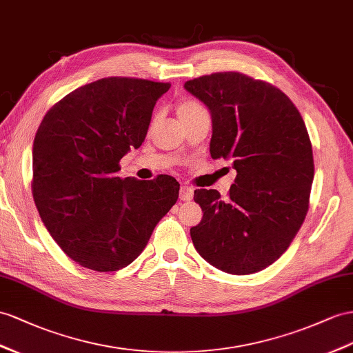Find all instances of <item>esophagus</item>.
<instances>
[{
  "instance_id": "34e87169",
  "label": "esophagus",
  "mask_w": 353,
  "mask_h": 353,
  "mask_svg": "<svg viewBox=\"0 0 353 353\" xmlns=\"http://www.w3.org/2000/svg\"><path fill=\"white\" fill-rule=\"evenodd\" d=\"M179 196H180V200H182V201L192 200L194 189L191 186H182V188H180V195Z\"/></svg>"
}]
</instances>
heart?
<instances>
[{
  "label": "heart",
  "mask_w": 353,
  "mask_h": 353,
  "mask_svg": "<svg viewBox=\"0 0 353 353\" xmlns=\"http://www.w3.org/2000/svg\"><path fill=\"white\" fill-rule=\"evenodd\" d=\"M176 112H177V116H179L180 122H182V121H186L188 117H191V116H194L196 113L207 112V110H205V107L200 101H196V99L185 98V99H182V101L177 104Z\"/></svg>",
  "instance_id": "heart-1"
}]
</instances>
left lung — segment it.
Segmentation results:
<instances>
[{"mask_svg":"<svg viewBox=\"0 0 353 353\" xmlns=\"http://www.w3.org/2000/svg\"><path fill=\"white\" fill-rule=\"evenodd\" d=\"M185 89L212 113V158L237 170L227 198L195 189L204 214L191 228L194 246L225 273H256L285 254L309 210L314 164L305 123L279 88L239 71L188 80Z\"/></svg>","mask_w":353,"mask_h":353,"instance_id":"obj_1","label":"left lung"}]
</instances>
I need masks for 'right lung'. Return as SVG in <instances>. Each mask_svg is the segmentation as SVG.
Returning <instances> with one entry per match:
<instances>
[{
    "mask_svg": "<svg viewBox=\"0 0 353 353\" xmlns=\"http://www.w3.org/2000/svg\"><path fill=\"white\" fill-rule=\"evenodd\" d=\"M170 83L104 77L74 89L44 114L32 144V196L64 254L85 268L117 271L146 248L177 201L179 182L119 177V161L146 137Z\"/></svg>",
    "mask_w": 353,
    "mask_h": 353,
    "instance_id": "right-lung-1",
    "label": "right lung"
}]
</instances>
